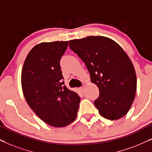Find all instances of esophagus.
Returning a JSON list of instances; mask_svg holds the SVG:
<instances>
[{
  "instance_id": "obj_1",
  "label": "esophagus",
  "mask_w": 152,
  "mask_h": 152,
  "mask_svg": "<svg viewBox=\"0 0 152 152\" xmlns=\"http://www.w3.org/2000/svg\"><path fill=\"white\" fill-rule=\"evenodd\" d=\"M80 92H83V90H84V87H83V86L80 87Z\"/></svg>"
}]
</instances>
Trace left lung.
<instances>
[{
    "label": "left lung",
    "mask_w": 152,
    "mask_h": 152,
    "mask_svg": "<svg viewBox=\"0 0 152 152\" xmlns=\"http://www.w3.org/2000/svg\"><path fill=\"white\" fill-rule=\"evenodd\" d=\"M69 46L85 62L91 81L99 90V96L94 102L99 114L110 120L124 117L135 99L137 78L123 48L103 36L70 40Z\"/></svg>",
    "instance_id": "8db88e82"
}]
</instances>
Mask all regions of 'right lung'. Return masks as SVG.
Returning a JSON list of instances; mask_svg holds the SVG:
<instances>
[{"label":"right lung","instance_id":"1","mask_svg":"<svg viewBox=\"0 0 152 152\" xmlns=\"http://www.w3.org/2000/svg\"><path fill=\"white\" fill-rule=\"evenodd\" d=\"M68 41L42 42L34 46L24 61L22 90L33 112L50 126L63 127L77 116L80 97L64 86L60 60Z\"/></svg>","mask_w":152,"mask_h":152}]
</instances>
